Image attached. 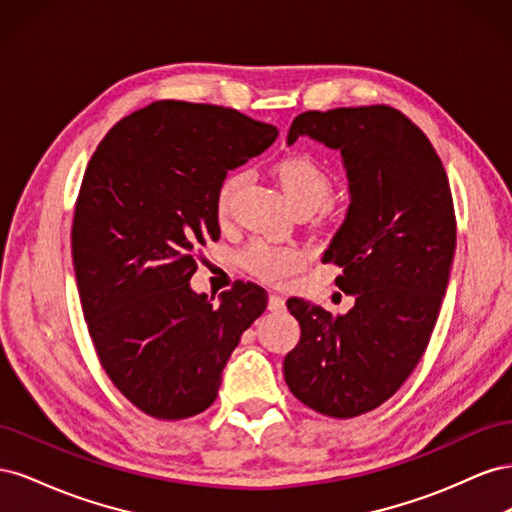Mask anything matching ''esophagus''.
Instances as JSON below:
<instances>
[{
  "instance_id": "obj_1",
  "label": "esophagus",
  "mask_w": 512,
  "mask_h": 512,
  "mask_svg": "<svg viewBox=\"0 0 512 512\" xmlns=\"http://www.w3.org/2000/svg\"><path fill=\"white\" fill-rule=\"evenodd\" d=\"M269 309H271V312H280V309H284V297L271 292L269 294Z\"/></svg>"
}]
</instances>
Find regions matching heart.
<instances>
[{
    "label": "heart",
    "mask_w": 512,
    "mask_h": 512,
    "mask_svg": "<svg viewBox=\"0 0 512 512\" xmlns=\"http://www.w3.org/2000/svg\"><path fill=\"white\" fill-rule=\"evenodd\" d=\"M273 173L277 177V183L284 192V198L288 205L299 211L309 209L314 211L320 205H324L333 194V179L329 170L324 168L314 156L309 153H294L275 164ZM243 185V173L241 170H230L226 173L218 188H215V218L220 222H226L232 211V203ZM305 260V254L294 245H282L271 243L265 239H256L241 252V267L252 273L262 282H282L284 277L297 271Z\"/></svg>",
    "instance_id": "1"
}]
</instances>
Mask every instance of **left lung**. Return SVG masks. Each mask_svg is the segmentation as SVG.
I'll list each match as a JSON object with an SVG mask.
<instances>
[{
	"instance_id": "1",
	"label": "left lung",
	"mask_w": 512,
	"mask_h": 512,
	"mask_svg": "<svg viewBox=\"0 0 512 512\" xmlns=\"http://www.w3.org/2000/svg\"><path fill=\"white\" fill-rule=\"evenodd\" d=\"M299 136L342 151L350 207L322 260L354 307L286 301L301 337L284 378L307 408L352 418L393 397L427 350L457 245L451 185L425 132L386 104L301 113L288 145Z\"/></svg>"
}]
</instances>
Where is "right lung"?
<instances>
[{
    "instance_id": "add662e5",
    "label": "right lung",
    "mask_w": 512,
    "mask_h": 512,
    "mask_svg": "<svg viewBox=\"0 0 512 512\" xmlns=\"http://www.w3.org/2000/svg\"><path fill=\"white\" fill-rule=\"evenodd\" d=\"M277 138L232 108L153 102L91 156L76 198L72 262L100 365L158 421L205 412L267 292L237 282L213 305L190 288L200 247L220 239L215 188Z\"/></svg>"
}]
</instances>
